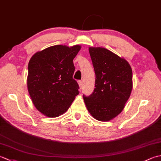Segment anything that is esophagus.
I'll return each instance as SVG.
<instances>
[{"label": "esophagus", "instance_id": "esophagus-1", "mask_svg": "<svg viewBox=\"0 0 161 161\" xmlns=\"http://www.w3.org/2000/svg\"><path fill=\"white\" fill-rule=\"evenodd\" d=\"M77 83H78L79 86H80V88H82V81H81V80H78V81H77Z\"/></svg>", "mask_w": 161, "mask_h": 161}]
</instances>
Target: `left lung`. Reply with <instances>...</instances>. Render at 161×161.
Returning <instances> with one entry per match:
<instances>
[{
  "label": "left lung",
  "instance_id": "left-lung-1",
  "mask_svg": "<svg viewBox=\"0 0 161 161\" xmlns=\"http://www.w3.org/2000/svg\"><path fill=\"white\" fill-rule=\"evenodd\" d=\"M95 73L94 91L84 95L88 112L99 121H109L120 114L133 87L128 61L104 47L88 48Z\"/></svg>",
  "mask_w": 161,
  "mask_h": 161
}]
</instances>
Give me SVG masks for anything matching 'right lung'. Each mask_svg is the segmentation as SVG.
Segmentation results:
<instances>
[{"instance_id":"obj_1","label":"right lung","mask_w":161,"mask_h":161,"mask_svg":"<svg viewBox=\"0 0 161 161\" xmlns=\"http://www.w3.org/2000/svg\"><path fill=\"white\" fill-rule=\"evenodd\" d=\"M81 46H50L36 53L28 64V90L35 107L50 118L62 115L79 94L73 64Z\"/></svg>"}]
</instances>
